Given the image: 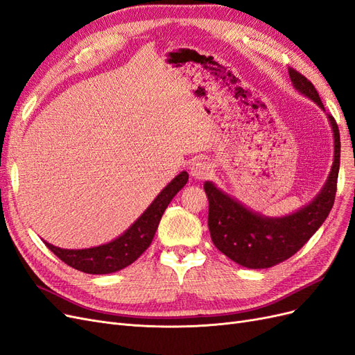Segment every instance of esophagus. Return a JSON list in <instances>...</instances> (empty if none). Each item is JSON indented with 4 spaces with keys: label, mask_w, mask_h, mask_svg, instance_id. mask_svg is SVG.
<instances>
[{
    "label": "esophagus",
    "mask_w": 355,
    "mask_h": 355,
    "mask_svg": "<svg viewBox=\"0 0 355 355\" xmlns=\"http://www.w3.org/2000/svg\"><path fill=\"white\" fill-rule=\"evenodd\" d=\"M211 171V164L206 159H197L194 164L191 166V175L196 179H206Z\"/></svg>",
    "instance_id": "34e87169"
}]
</instances>
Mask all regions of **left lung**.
Instances as JSON below:
<instances>
[{"mask_svg": "<svg viewBox=\"0 0 355 355\" xmlns=\"http://www.w3.org/2000/svg\"><path fill=\"white\" fill-rule=\"evenodd\" d=\"M293 87L324 111V105L306 77L288 68ZM327 118L335 139V158L330 175L320 194L300 210L283 218H266L244 207L211 182L204 184L209 198V230L213 244L237 262L252 270H262L292 257L323 225L333 207L340 161L339 128L330 114Z\"/></svg>", "mask_w": 355, "mask_h": 355, "instance_id": "left-lung-1", "label": "left lung"}]
</instances>
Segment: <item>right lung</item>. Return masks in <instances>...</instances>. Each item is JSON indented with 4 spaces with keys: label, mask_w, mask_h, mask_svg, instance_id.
Returning <instances> with one entry per match:
<instances>
[{
    "label": "right lung",
    "mask_w": 355,
    "mask_h": 355,
    "mask_svg": "<svg viewBox=\"0 0 355 355\" xmlns=\"http://www.w3.org/2000/svg\"><path fill=\"white\" fill-rule=\"evenodd\" d=\"M188 173L182 171L159 192L130 228L108 244L92 249L69 250L60 249L47 241L44 244L60 261L85 274H111L132 265L153 243L158 223L164 210L178 192L187 185Z\"/></svg>",
    "instance_id": "1"
}]
</instances>
